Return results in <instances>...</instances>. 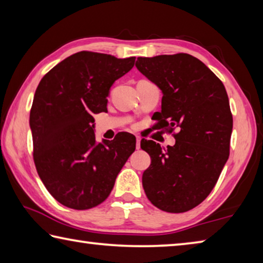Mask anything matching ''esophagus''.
Here are the masks:
<instances>
[{"mask_svg":"<svg viewBox=\"0 0 263 263\" xmlns=\"http://www.w3.org/2000/svg\"><path fill=\"white\" fill-rule=\"evenodd\" d=\"M140 140H141V138L137 136V145H136L137 149H139V148H140Z\"/></svg>","mask_w":263,"mask_h":263,"instance_id":"1","label":"esophagus"}]
</instances>
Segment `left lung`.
Instances as JSON below:
<instances>
[{"label":"left lung","mask_w":263,"mask_h":263,"mask_svg":"<svg viewBox=\"0 0 263 263\" xmlns=\"http://www.w3.org/2000/svg\"><path fill=\"white\" fill-rule=\"evenodd\" d=\"M136 67L161 89L160 127H175L167 149L142 139L151 157L142 186L160 210L180 213L201 204L216 185L230 154L233 127L224 84L201 60L186 53L138 58Z\"/></svg>","instance_id":"8db88e82"}]
</instances>
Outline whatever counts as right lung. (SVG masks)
Masks as SVG:
<instances>
[{"mask_svg": "<svg viewBox=\"0 0 263 263\" xmlns=\"http://www.w3.org/2000/svg\"><path fill=\"white\" fill-rule=\"evenodd\" d=\"M135 61L82 51L39 82L30 111L33 160L44 185L62 205L87 210L104 202L135 152L130 133L102 142L94 133V115L106 110L111 86Z\"/></svg>", "mask_w": 263, "mask_h": 263, "instance_id": "right-lung-1", "label": "right lung"}]
</instances>
